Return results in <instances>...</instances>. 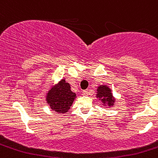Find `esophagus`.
<instances>
[{"instance_id":"34e87169","label":"esophagus","mask_w":158,"mask_h":158,"mask_svg":"<svg viewBox=\"0 0 158 158\" xmlns=\"http://www.w3.org/2000/svg\"><path fill=\"white\" fill-rule=\"evenodd\" d=\"M83 95H85V96H88L89 94V91L88 89H85V90H84L83 91Z\"/></svg>"}]
</instances>
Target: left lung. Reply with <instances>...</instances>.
I'll list each match as a JSON object with an SVG mask.
<instances>
[{"mask_svg": "<svg viewBox=\"0 0 158 158\" xmlns=\"http://www.w3.org/2000/svg\"><path fill=\"white\" fill-rule=\"evenodd\" d=\"M96 97L99 98L103 106H113L115 103V98L112 94V91L109 86L100 85L96 89Z\"/></svg>", "mask_w": 158, "mask_h": 158, "instance_id": "1", "label": "left lung"}]
</instances>
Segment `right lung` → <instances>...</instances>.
Returning a JSON list of instances; mask_svg holds the SVG:
<instances>
[{"label": "right lung", "mask_w": 158, "mask_h": 158, "mask_svg": "<svg viewBox=\"0 0 158 158\" xmlns=\"http://www.w3.org/2000/svg\"><path fill=\"white\" fill-rule=\"evenodd\" d=\"M76 97V94L72 92L69 84L65 82V79H62L48 90L46 101L55 112L65 113L73 105Z\"/></svg>", "instance_id": "1"}]
</instances>
